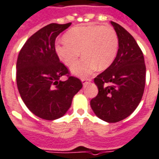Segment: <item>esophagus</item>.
I'll list each match as a JSON object with an SVG mask.
<instances>
[{
  "label": "esophagus",
  "mask_w": 159,
  "mask_h": 159,
  "mask_svg": "<svg viewBox=\"0 0 159 159\" xmlns=\"http://www.w3.org/2000/svg\"><path fill=\"white\" fill-rule=\"evenodd\" d=\"M89 81H91V79H81V82L83 83V85H86L87 83H89Z\"/></svg>",
  "instance_id": "obj_1"
}]
</instances>
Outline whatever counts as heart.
I'll use <instances>...</instances> for the list:
<instances>
[{
	"mask_svg": "<svg viewBox=\"0 0 159 159\" xmlns=\"http://www.w3.org/2000/svg\"><path fill=\"white\" fill-rule=\"evenodd\" d=\"M64 38L55 43V52L64 64L71 66L81 51L83 57L70 69L74 75L80 78H86L97 68L107 69L118 53V35L110 26H76L65 34Z\"/></svg>",
	"mask_w": 159,
	"mask_h": 159,
	"instance_id": "1",
	"label": "heart"
}]
</instances>
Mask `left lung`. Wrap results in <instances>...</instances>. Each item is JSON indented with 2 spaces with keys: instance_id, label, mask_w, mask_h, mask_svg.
I'll use <instances>...</instances> for the list:
<instances>
[{
  "instance_id": "1",
  "label": "left lung",
  "mask_w": 159,
  "mask_h": 159,
  "mask_svg": "<svg viewBox=\"0 0 159 159\" xmlns=\"http://www.w3.org/2000/svg\"><path fill=\"white\" fill-rule=\"evenodd\" d=\"M118 38L113 63L94 78L98 93L90 101L93 113L106 122L127 118L143 98L146 82L143 53L134 38L118 23L110 21Z\"/></svg>"
}]
</instances>
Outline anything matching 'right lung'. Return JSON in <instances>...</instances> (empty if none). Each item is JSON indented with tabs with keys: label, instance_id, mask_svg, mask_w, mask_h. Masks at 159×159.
Returning a JSON list of instances; mask_svg holds the SVG:
<instances>
[{
	"label": "right lung",
	"instance_id": "right-lung-1",
	"mask_svg": "<svg viewBox=\"0 0 159 159\" xmlns=\"http://www.w3.org/2000/svg\"><path fill=\"white\" fill-rule=\"evenodd\" d=\"M71 23H52L32 35L16 61V85L22 101L36 116L45 120L61 118L71 106L74 95L82 88L78 78L69 77L68 69L55 52V40Z\"/></svg>",
	"mask_w": 159,
	"mask_h": 159
}]
</instances>
